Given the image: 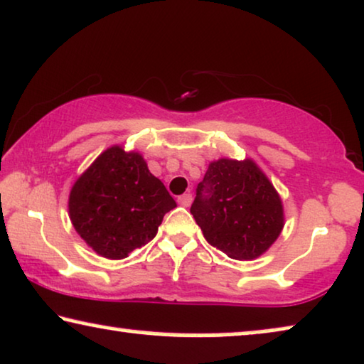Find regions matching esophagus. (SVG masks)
Segmentation results:
<instances>
[{
    "mask_svg": "<svg viewBox=\"0 0 364 364\" xmlns=\"http://www.w3.org/2000/svg\"><path fill=\"white\" fill-rule=\"evenodd\" d=\"M177 202L183 207H188L192 203V193H182V196L177 198Z\"/></svg>",
    "mask_w": 364,
    "mask_h": 364,
    "instance_id": "34e87169",
    "label": "esophagus"
}]
</instances>
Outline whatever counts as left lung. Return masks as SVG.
I'll return each mask as SVG.
<instances>
[{"label":"left lung","instance_id":"left-lung-1","mask_svg":"<svg viewBox=\"0 0 364 364\" xmlns=\"http://www.w3.org/2000/svg\"><path fill=\"white\" fill-rule=\"evenodd\" d=\"M191 213L205 240L235 260L260 257L283 228L280 197L252 161L212 162Z\"/></svg>","mask_w":364,"mask_h":364}]
</instances>
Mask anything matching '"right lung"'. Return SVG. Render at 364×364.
<instances>
[{
    "label": "right lung",
    "mask_w": 364,
    "mask_h": 364,
    "mask_svg": "<svg viewBox=\"0 0 364 364\" xmlns=\"http://www.w3.org/2000/svg\"><path fill=\"white\" fill-rule=\"evenodd\" d=\"M176 205L141 154L114 146L74 183L69 217L94 252L121 260L151 242Z\"/></svg>",
    "instance_id": "obj_1"
}]
</instances>
